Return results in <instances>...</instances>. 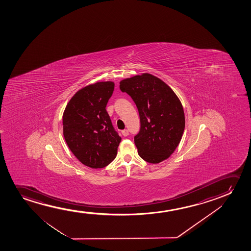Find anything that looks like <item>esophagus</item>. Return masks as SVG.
<instances>
[{"label":"esophagus","mask_w":251,"mask_h":251,"mask_svg":"<svg viewBox=\"0 0 251 251\" xmlns=\"http://www.w3.org/2000/svg\"><path fill=\"white\" fill-rule=\"evenodd\" d=\"M122 134L124 136H127L128 135V130L127 129H124V130L122 131Z\"/></svg>","instance_id":"obj_1"}]
</instances>
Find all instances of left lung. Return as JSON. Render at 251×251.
<instances>
[{
    "label": "left lung",
    "mask_w": 251,
    "mask_h": 251,
    "mask_svg": "<svg viewBox=\"0 0 251 251\" xmlns=\"http://www.w3.org/2000/svg\"><path fill=\"white\" fill-rule=\"evenodd\" d=\"M120 89L131 97L139 111L141 127L134 143L140 157L151 164L168 158L185 127L178 98L164 81L149 74L122 80Z\"/></svg>",
    "instance_id": "obj_1"
}]
</instances>
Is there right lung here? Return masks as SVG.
Here are the masks:
<instances>
[{
	"label": "right lung",
	"instance_id": "right-lung-1",
	"mask_svg": "<svg viewBox=\"0 0 251 251\" xmlns=\"http://www.w3.org/2000/svg\"><path fill=\"white\" fill-rule=\"evenodd\" d=\"M115 84L97 82L79 90L66 106L63 135L76 158L91 168H103L113 161L122 138L106 111Z\"/></svg>",
	"mask_w": 251,
	"mask_h": 251
}]
</instances>
